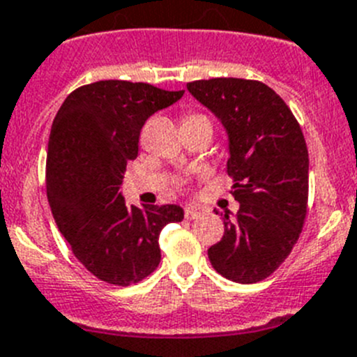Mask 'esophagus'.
<instances>
[{
  "label": "esophagus",
  "mask_w": 357,
  "mask_h": 357,
  "mask_svg": "<svg viewBox=\"0 0 357 357\" xmlns=\"http://www.w3.org/2000/svg\"><path fill=\"white\" fill-rule=\"evenodd\" d=\"M200 214H202V211L198 207H195V205H188V207H185V212H184L185 219H195V218H198Z\"/></svg>",
  "instance_id": "esophagus-1"
}]
</instances>
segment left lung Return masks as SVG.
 I'll list each match as a JSON object with an SVG mask.
<instances>
[{
	"instance_id": "left-lung-1",
	"label": "left lung",
	"mask_w": 357,
	"mask_h": 357,
	"mask_svg": "<svg viewBox=\"0 0 357 357\" xmlns=\"http://www.w3.org/2000/svg\"><path fill=\"white\" fill-rule=\"evenodd\" d=\"M188 90L221 122L228 138V175L237 214L225 211L223 238L208 260L235 283L266 280L299 238L308 204V149L297 120L260 81L215 77Z\"/></svg>"
}]
</instances>
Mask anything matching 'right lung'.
Masks as SVG:
<instances>
[{"label": "right lung", "instance_id": "add662e5", "mask_svg": "<svg viewBox=\"0 0 357 357\" xmlns=\"http://www.w3.org/2000/svg\"><path fill=\"white\" fill-rule=\"evenodd\" d=\"M184 96L107 79L74 90L58 109L47 145V200L77 260L111 285L138 283L161 261L159 234L184 219L181 205H127V161L155 111Z\"/></svg>", "mask_w": 357, "mask_h": 357}]
</instances>
